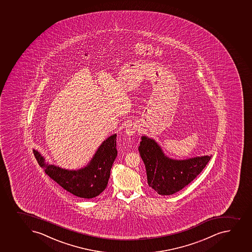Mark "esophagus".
Listing matches in <instances>:
<instances>
[{
	"label": "esophagus",
	"instance_id": "obj_1",
	"mask_svg": "<svg viewBox=\"0 0 252 252\" xmlns=\"http://www.w3.org/2000/svg\"><path fill=\"white\" fill-rule=\"evenodd\" d=\"M136 130H137V128L134 125H128V126H126V127L125 132H126V135H132L136 132Z\"/></svg>",
	"mask_w": 252,
	"mask_h": 252
}]
</instances>
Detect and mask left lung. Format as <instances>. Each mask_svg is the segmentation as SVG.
<instances>
[{
  "label": "left lung",
  "instance_id": "8db88e82",
  "mask_svg": "<svg viewBox=\"0 0 252 252\" xmlns=\"http://www.w3.org/2000/svg\"><path fill=\"white\" fill-rule=\"evenodd\" d=\"M145 163L148 185L161 195H170L183 189L204 169L211 156L172 159L162 152L155 140L142 136L139 146Z\"/></svg>",
  "mask_w": 252,
  "mask_h": 252
}]
</instances>
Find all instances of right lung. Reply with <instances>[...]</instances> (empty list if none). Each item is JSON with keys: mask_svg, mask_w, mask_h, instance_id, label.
Masks as SVG:
<instances>
[{"mask_svg": "<svg viewBox=\"0 0 252 252\" xmlns=\"http://www.w3.org/2000/svg\"><path fill=\"white\" fill-rule=\"evenodd\" d=\"M117 135L104 140L87 166L79 170L63 169L45 162V158L33 150L35 158L53 181L75 196L92 199L99 195L107 186L112 163L117 158Z\"/></svg>", "mask_w": 252, "mask_h": 252, "instance_id": "right-lung-1", "label": "right lung"}]
</instances>
